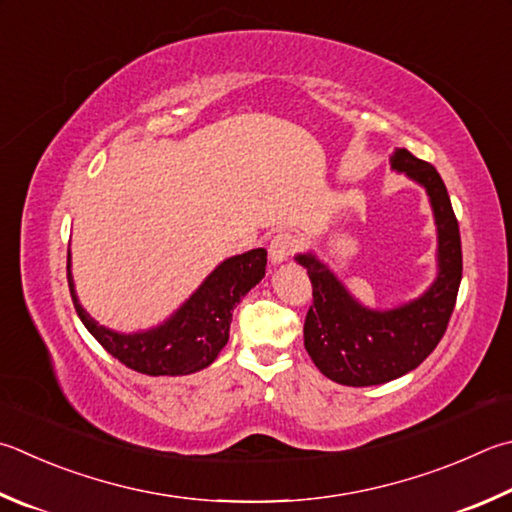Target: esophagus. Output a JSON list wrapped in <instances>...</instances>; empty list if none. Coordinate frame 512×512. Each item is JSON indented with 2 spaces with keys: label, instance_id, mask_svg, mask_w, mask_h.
<instances>
[{
  "label": "esophagus",
  "instance_id": "34e87169",
  "mask_svg": "<svg viewBox=\"0 0 512 512\" xmlns=\"http://www.w3.org/2000/svg\"><path fill=\"white\" fill-rule=\"evenodd\" d=\"M293 250H295V239L288 235V232H280V235H275L271 246H268V257H271V264L286 262V259L293 255Z\"/></svg>",
  "mask_w": 512,
  "mask_h": 512
}]
</instances>
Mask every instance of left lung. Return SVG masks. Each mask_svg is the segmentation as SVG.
Returning a JSON list of instances; mask_svg holds the SVG:
<instances>
[{
  "mask_svg": "<svg viewBox=\"0 0 512 512\" xmlns=\"http://www.w3.org/2000/svg\"><path fill=\"white\" fill-rule=\"evenodd\" d=\"M394 172L421 185L436 224V277L414 300L371 309L315 253L295 255L313 284L304 322V347L324 376L349 387L383 385L410 374L439 345L461 284V237L445 183L436 167L407 150L389 156Z\"/></svg>",
  "mask_w": 512,
  "mask_h": 512,
  "instance_id": "8db88e82",
  "label": "left lung"
}]
</instances>
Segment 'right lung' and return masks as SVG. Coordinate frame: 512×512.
Returning a JSON list of instances; mask_svg holds the SVG:
<instances>
[{"instance_id":"1","label":"right lung","mask_w":512,"mask_h":512,"mask_svg":"<svg viewBox=\"0 0 512 512\" xmlns=\"http://www.w3.org/2000/svg\"><path fill=\"white\" fill-rule=\"evenodd\" d=\"M264 275V248L228 257L170 318L152 329L120 333L102 327L82 309L71 275V253L67 255L69 291L78 318L111 356L147 376H188L212 365L228 342L232 309Z\"/></svg>"}]
</instances>
